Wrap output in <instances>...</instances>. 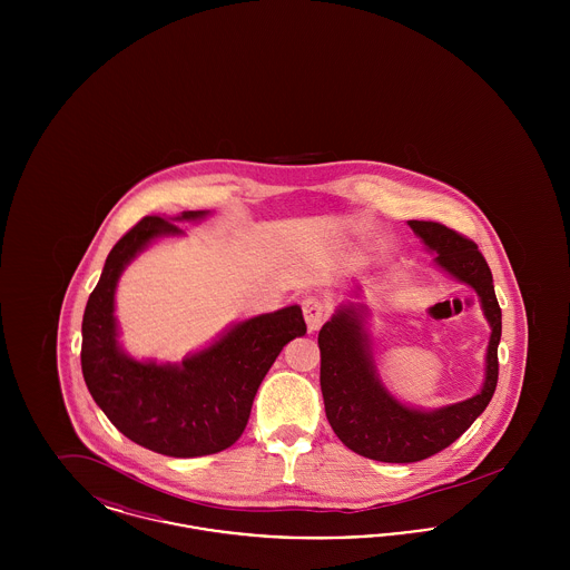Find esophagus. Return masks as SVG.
Instances as JSON below:
<instances>
[{"label": "esophagus", "mask_w": 570, "mask_h": 570, "mask_svg": "<svg viewBox=\"0 0 570 570\" xmlns=\"http://www.w3.org/2000/svg\"><path fill=\"white\" fill-rule=\"evenodd\" d=\"M303 316L309 331H318L326 318V305L323 298L307 297L303 301Z\"/></svg>", "instance_id": "1"}]
</instances>
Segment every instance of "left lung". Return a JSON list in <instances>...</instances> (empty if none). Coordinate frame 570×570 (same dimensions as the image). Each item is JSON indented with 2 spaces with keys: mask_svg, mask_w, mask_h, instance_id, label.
<instances>
[{
  "mask_svg": "<svg viewBox=\"0 0 570 570\" xmlns=\"http://www.w3.org/2000/svg\"><path fill=\"white\" fill-rule=\"evenodd\" d=\"M407 224L430 249H435V263L444 272L479 293L491 325V340L488 376L481 393L453 406L421 412L402 406L380 384L354 307H342L323 325L318 348L326 419L351 451L386 463L428 460L453 444L476 421L498 384V344L502 335V312L493 277L479 245L438 222L410 219Z\"/></svg>",
  "mask_w": 570,
  "mask_h": 570,
  "instance_id": "obj_1",
  "label": "left lung"
}]
</instances>
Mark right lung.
I'll use <instances>...</instances> for the list:
<instances>
[{
	"label": "right lung",
	"mask_w": 570,
	"mask_h": 570,
	"mask_svg": "<svg viewBox=\"0 0 570 570\" xmlns=\"http://www.w3.org/2000/svg\"><path fill=\"white\" fill-rule=\"evenodd\" d=\"M184 212L175 219H196ZM179 226L142 217L115 244L82 314V379L110 423L136 444L168 458L214 455L244 434L254 395L282 348L305 335L298 305L233 326L181 365L135 361L117 346L115 286L136 252Z\"/></svg>",
	"instance_id": "obj_1"
}]
</instances>
